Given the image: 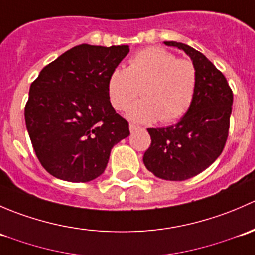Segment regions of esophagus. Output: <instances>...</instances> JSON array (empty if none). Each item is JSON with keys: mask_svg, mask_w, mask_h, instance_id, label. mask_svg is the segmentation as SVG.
I'll return each mask as SVG.
<instances>
[{"mask_svg": "<svg viewBox=\"0 0 255 255\" xmlns=\"http://www.w3.org/2000/svg\"><path fill=\"white\" fill-rule=\"evenodd\" d=\"M139 126H137V125H134V123H129V130H130V133H133V132H135V130H138L139 129Z\"/></svg>", "mask_w": 255, "mask_h": 255, "instance_id": "34e87169", "label": "esophagus"}]
</instances>
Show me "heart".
I'll return each instance as SVG.
<instances>
[{
    "label": "heart",
    "instance_id": "b5f03b06",
    "mask_svg": "<svg viewBox=\"0 0 255 255\" xmlns=\"http://www.w3.org/2000/svg\"><path fill=\"white\" fill-rule=\"evenodd\" d=\"M196 82V68L191 60L177 59L161 47H149L137 51L127 69H113L107 79V97L113 109L123 111L139 89L143 99L128 109L127 117L137 123L158 120L169 123L189 111Z\"/></svg>",
    "mask_w": 255,
    "mask_h": 255
}]
</instances>
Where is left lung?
Here are the masks:
<instances>
[{"label":"left lung","mask_w":255,"mask_h":255,"mask_svg":"<svg viewBox=\"0 0 255 255\" xmlns=\"http://www.w3.org/2000/svg\"><path fill=\"white\" fill-rule=\"evenodd\" d=\"M184 50L196 68V91L189 111L176 125L148 128L151 144L144 153L145 168L159 179L182 181L207 169L225 148L233 94L225 75L190 45L164 42Z\"/></svg>","instance_id":"1"}]
</instances>
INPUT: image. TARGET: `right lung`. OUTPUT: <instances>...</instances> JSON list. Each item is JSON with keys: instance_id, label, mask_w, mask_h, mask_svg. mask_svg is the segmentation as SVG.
Wrapping results in <instances>:
<instances>
[{"instance_id": "obj_1", "label": "right lung", "mask_w": 255, "mask_h": 255, "mask_svg": "<svg viewBox=\"0 0 255 255\" xmlns=\"http://www.w3.org/2000/svg\"><path fill=\"white\" fill-rule=\"evenodd\" d=\"M128 45L81 44L48 64L32 82L24 109L35 154L50 175L87 182L101 175L128 122L107 97V79Z\"/></svg>"}]
</instances>
